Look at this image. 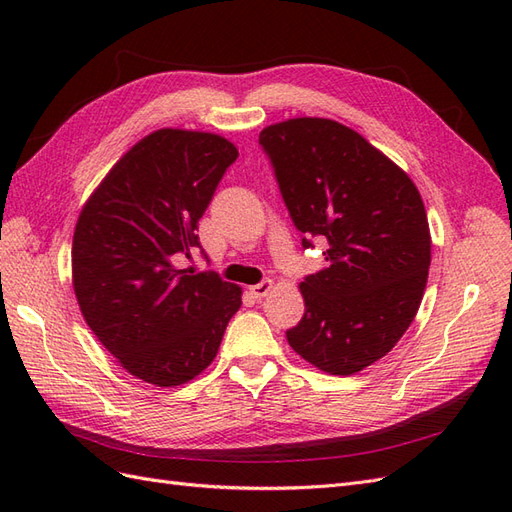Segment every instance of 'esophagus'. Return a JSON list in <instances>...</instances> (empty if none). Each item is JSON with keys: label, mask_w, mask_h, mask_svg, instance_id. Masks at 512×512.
I'll return each instance as SVG.
<instances>
[{"label": "esophagus", "mask_w": 512, "mask_h": 512, "mask_svg": "<svg viewBox=\"0 0 512 512\" xmlns=\"http://www.w3.org/2000/svg\"><path fill=\"white\" fill-rule=\"evenodd\" d=\"M271 288H273V282H271V280H265V282H260V284L252 286L250 292L254 294L256 299H262V297H267V294L271 292Z\"/></svg>", "instance_id": "obj_1"}]
</instances>
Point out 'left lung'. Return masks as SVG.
<instances>
[{"mask_svg":"<svg viewBox=\"0 0 512 512\" xmlns=\"http://www.w3.org/2000/svg\"><path fill=\"white\" fill-rule=\"evenodd\" d=\"M258 141L303 247L327 243V267L301 282L305 314L286 339L314 367L352 376L395 348L421 305L431 262L423 198L393 160L333 119L273 123Z\"/></svg>","mask_w":512,"mask_h":512,"instance_id":"left-lung-1","label":"left lung"}]
</instances>
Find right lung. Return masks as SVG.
<instances>
[{
    "label": "right lung",
    "mask_w": 512,
    "mask_h": 512,
    "mask_svg": "<svg viewBox=\"0 0 512 512\" xmlns=\"http://www.w3.org/2000/svg\"><path fill=\"white\" fill-rule=\"evenodd\" d=\"M239 151L224 136L162 128L141 138L87 198L72 241V286L87 327L134 378L179 386L220 350L241 288L179 269L198 220Z\"/></svg>",
    "instance_id": "obj_1"
}]
</instances>
